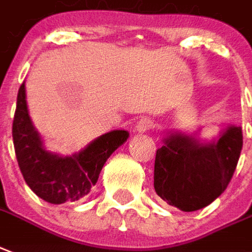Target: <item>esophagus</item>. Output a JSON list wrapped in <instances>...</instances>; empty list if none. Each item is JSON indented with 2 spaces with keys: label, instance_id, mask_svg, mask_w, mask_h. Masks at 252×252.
Instances as JSON below:
<instances>
[{
  "label": "esophagus",
  "instance_id": "obj_1",
  "mask_svg": "<svg viewBox=\"0 0 252 252\" xmlns=\"http://www.w3.org/2000/svg\"><path fill=\"white\" fill-rule=\"evenodd\" d=\"M151 126H152V121L150 119H147V117H143L140 120L136 123V131L139 132V133H144L150 129Z\"/></svg>",
  "mask_w": 252,
  "mask_h": 252
}]
</instances>
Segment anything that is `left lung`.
<instances>
[{
    "label": "left lung",
    "mask_w": 252,
    "mask_h": 252,
    "mask_svg": "<svg viewBox=\"0 0 252 252\" xmlns=\"http://www.w3.org/2000/svg\"><path fill=\"white\" fill-rule=\"evenodd\" d=\"M199 132H165L156 151L154 187L169 206L197 211L224 192L243 147L242 128L227 126L211 141Z\"/></svg>",
    "instance_id": "1"
}]
</instances>
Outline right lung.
<instances>
[{
  "label": "right lung",
  "mask_w": 252,
  "mask_h": 252,
  "mask_svg": "<svg viewBox=\"0 0 252 252\" xmlns=\"http://www.w3.org/2000/svg\"><path fill=\"white\" fill-rule=\"evenodd\" d=\"M13 143L18 167L27 184L37 196L52 204L77 202L97 183L104 164L129 137V132L115 129L98 136L70 156L50 152L28 111L25 81L17 94L13 120Z\"/></svg>",
  "instance_id": "1"
}]
</instances>
